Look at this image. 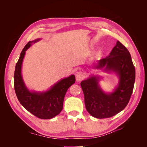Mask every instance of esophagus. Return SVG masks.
<instances>
[{
    "instance_id": "34e87169",
    "label": "esophagus",
    "mask_w": 147,
    "mask_h": 147,
    "mask_svg": "<svg viewBox=\"0 0 147 147\" xmlns=\"http://www.w3.org/2000/svg\"><path fill=\"white\" fill-rule=\"evenodd\" d=\"M75 77H76V80L77 82H80L82 80H83L84 76L82 72H78L75 75Z\"/></svg>"
}]
</instances>
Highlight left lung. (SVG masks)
<instances>
[{"instance_id": "obj_1", "label": "left lung", "mask_w": 147, "mask_h": 147, "mask_svg": "<svg viewBox=\"0 0 147 147\" xmlns=\"http://www.w3.org/2000/svg\"><path fill=\"white\" fill-rule=\"evenodd\" d=\"M104 66L105 71H113L119 78L118 87L113 92L107 94L102 91L96 77H91L80 83L87 111L92 117L99 119L112 117L126 107L134 89L136 78L130 53L119 41L109 56L99 61L96 68Z\"/></svg>"}]
</instances>
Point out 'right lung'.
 Listing matches in <instances>:
<instances>
[{
    "mask_svg": "<svg viewBox=\"0 0 147 147\" xmlns=\"http://www.w3.org/2000/svg\"><path fill=\"white\" fill-rule=\"evenodd\" d=\"M29 42L22 50L16 64L14 74V87L17 98L21 104L30 113L41 119H51L58 115L63 108V102L68 88L75 82L74 75L62 79L45 92H30L26 88L21 75V67L26 51L31 43Z\"/></svg>",
    "mask_w": 147,
    "mask_h": 147,
    "instance_id": "right-lung-1",
    "label": "right lung"
}]
</instances>
